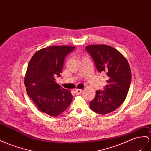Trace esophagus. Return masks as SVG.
Masks as SVG:
<instances>
[{
  "label": "esophagus",
  "mask_w": 151,
  "mask_h": 151,
  "mask_svg": "<svg viewBox=\"0 0 151 151\" xmlns=\"http://www.w3.org/2000/svg\"><path fill=\"white\" fill-rule=\"evenodd\" d=\"M75 92H76V93L77 95H80V94H81V93L83 92V89H76Z\"/></svg>",
  "instance_id": "esophagus-1"
}]
</instances>
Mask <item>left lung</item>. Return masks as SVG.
I'll return each mask as SVG.
<instances>
[{
    "label": "left lung",
    "instance_id": "left-lung-1",
    "mask_svg": "<svg viewBox=\"0 0 151 151\" xmlns=\"http://www.w3.org/2000/svg\"><path fill=\"white\" fill-rule=\"evenodd\" d=\"M95 63L97 70L109 77L104 90L96 91L89 107L99 114L115 111L124 102L132 81L129 63L121 52L107 45H90L85 47Z\"/></svg>",
    "mask_w": 151,
    "mask_h": 151
}]
</instances>
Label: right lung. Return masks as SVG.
I'll return each mask as SVG.
<instances>
[{
	"mask_svg": "<svg viewBox=\"0 0 151 151\" xmlns=\"http://www.w3.org/2000/svg\"><path fill=\"white\" fill-rule=\"evenodd\" d=\"M70 46H52L36 52L28 63L25 78L27 93L40 110L56 117L70 106L72 97L68 89L55 83L60 77L66 56L75 50Z\"/></svg>",
	"mask_w": 151,
	"mask_h": 151,
	"instance_id": "add662e5",
	"label": "right lung"
}]
</instances>
